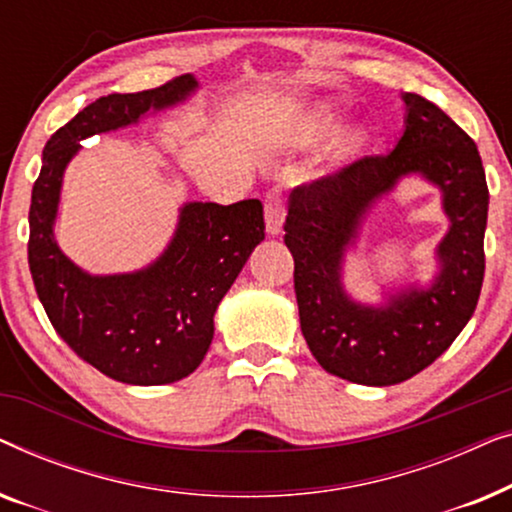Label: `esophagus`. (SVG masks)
<instances>
[{
    "mask_svg": "<svg viewBox=\"0 0 512 512\" xmlns=\"http://www.w3.org/2000/svg\"><path fill=\"white\" fill-rule=\"evenodd\" d=\"M284 193L282 188H270L265 193V228H268L270 235H279L282 233V223H284Z\"/></svg>",
    "mask_w": 512,
    "mask_h": 512,
    "instance_id": "1",
    "label": "esophagus"
}]
</instances>
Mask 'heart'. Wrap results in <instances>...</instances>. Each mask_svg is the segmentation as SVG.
<instances>
[{
	"label": "heart",
	"instance_id": "heart-1",
	"mask_svg": "<svg viewBox=\"0 0 512 512\" xmlns=\"http://www.w3.org/2000/svg\"><path fill=\"white\" fill-rule=\"evenodd\" d=\"M328 128H333V116L331 114L319 116V121L314 123V132H324ZM352 146H356V137H349L345 142V149H352Z\"/></svg>",
	"mask_w": 512,
	"mask_h": 512
}]
</instances>
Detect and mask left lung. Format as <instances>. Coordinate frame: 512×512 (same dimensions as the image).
I'll list each match as a JSON object with an SVG mask.
<instances>
[{"mask_svg":"<svg viewBox=\"0 0 512 512\" xmlns=\"http://www.w3.org/2000/svg\"><path fill=\"white\" fill-rule=\"evenodd\" d=\"M403 100L408 118L396 149L296 186L284 221L307 347L328 373L368 387L405 382L431 366L473 317L485 277L489 191L478 146L422 95ZM412 171L444 191L453 223L439 248V277L382 308L354 304L339 282L341 254L367 207Z\"/></svg>","mask_w":512,"mask_h":512,"instance_id":"1","label":"left lung"}]
</instances>
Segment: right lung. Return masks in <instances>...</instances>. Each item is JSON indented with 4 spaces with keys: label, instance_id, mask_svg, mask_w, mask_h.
<instances>
[{
    "label": "right lung",
    "instance_id": "right-lung-1",
    "mask_svg": "<svg viewBox=\"0 0 512 512\" xmlns=\"http://www.w3.org/2000/svg\"><path fill=\"white\" fill-rule=\"evenodd\" d=\"M191 74L142 93L90 102L44 146L32 188L27 261L34 289L62 340L111 380L170 384L191 375L214 338V312L254 247L265 240L261 200L188 202L165 254L132 275L90 277L53 240L62 172L79 142L137 123L193 93Z\"/></svg>",
    "mask_w": 512,
    "mask_h": 512
}]
</instances>
